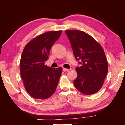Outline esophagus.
Here are the masks:
<instances>
[{
	"mask_svg": "<svg viewBox=\"0 0 125 125\" xmlns=\"http://www.w3.org/2000/svg\"><path fill=\"white\" fill-rule=\"evenodd\" d=\"M69 70V69H67V68H63V71H68Z\"/></svg>",
	"mask_w": 125,
	"mask_h": 125,
	"instance_id": "obj_1",
	"label": "esophagus"
}]
</instances>
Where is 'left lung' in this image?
<instances>
[{
    "mask_svg": "<svg viewBox=\"0 0 125 125\" xmlns=\"http://www.w3.org/2000/svg\"><path fill=\"white\" fill-rule=\"evenodd\" d=\"M75 59L81 60L75 68L77 78L74 85L85 95L97 92L104 83L108 73V62L101 45L93 37L79 30H66Z\"/></svg>",
    "mask_w": 125,
    "mask_h": 125,
    "instance_id": "left-lung-1",
    "label": "left lung"
}]
</instances>
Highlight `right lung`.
<instances>
[{
	"label": "right lung",
	"instance_id": "right-lung-1",
	"mask_svg": "<svg viewBox=\"0 0 125 125\" xmlns=\"http://www.w3.org/2000/svg\"><path fill=\"white\" fill-rule=\"evenodd\" d=\"M62 31L44 33L26 45L20 62L21 77L26 91L36 99L45 100L56 91L62 74V67L52 68L45 65L52 46Z\"/></svg>",
	"mask_w": 125,
	"mask_h": 125
}]
</instances>
